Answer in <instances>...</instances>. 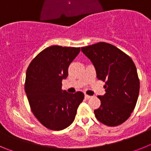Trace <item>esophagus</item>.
<instances>
[{"label": "esophagus", "mask_w": 151, "mask_h": 151, "mask_svg": "<svg viewBox=\"0 0 151 151\" xmlns=\"http://www.w3.org/2000/svg\"><path fill=\"white\" fill-rule=\"evenodd\" d=\"M85 99H89V98H91V96L90 95H88V94H85Z\"/></svg>", "instance_id": "34e87169"}]
</instances>
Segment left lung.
I'll use <instances>...</instances> for the list:
<instances>
[{
  "mask_svg": "<svg viewBox=\"0 0 151 151\" xmlns=\"http://www.w3.org/2000/svg\"><path fill=\"white\" fill-rule=\"evenodd\" d=\"M91 61L98 79L105 82V94L98 96L100 107L94 110L98 121L109 126L123 123L135 107L140 82L132 60L110 44L99 42L82 47Z\"/></svg>",
  "mask_w": 151,
  "mask_h": 151,
  "instance_id": "left-lung-1",
  "label": "left lung"
}]
</instances>
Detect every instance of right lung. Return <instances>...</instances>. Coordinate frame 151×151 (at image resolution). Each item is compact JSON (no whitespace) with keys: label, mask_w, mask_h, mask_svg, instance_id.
Here are the masks:
<instances>
[{"label":"right lung","mask_w":151,"mask_h":151,"mask_svg":"<svg viewBox=\"0 0 151 151\" xmlns=\"http://www.w3.org/2000/svg\"><path fill=\"white\" fill-rule=\"evenodd\" d=\"M80 52V47L54 45L35 57L26 71L25 91L31 110L45 127L59 131L71 125L84 99L78 91L62 90V81L68 68Z\"/></svg>","instance_id":"obj_1"}]
</instances>
